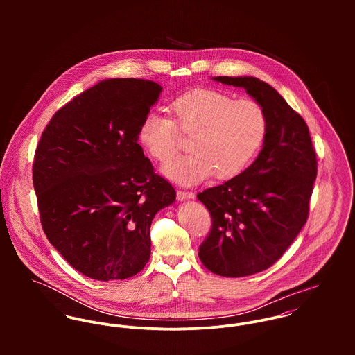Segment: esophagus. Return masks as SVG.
Listing matches in <instances>:
<instances>
[{
  "instance_id": "1",
  "label": "esophagus",
  "mask_w": 355,
  "mask_h": 355,
  "mask_svg": "<svg viewBox=\"0 0 355 355\" xmlns=\"http://www.w3.org/2000/svg\"><path fill=\"white\" fill-rule=\"evenodd\" d=\"M196 197V194L193 191H178L176 193V198L179 201H187V200H193Z\"/></svg>"
}]
</instances>
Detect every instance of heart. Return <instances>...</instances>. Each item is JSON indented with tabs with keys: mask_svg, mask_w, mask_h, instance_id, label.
I'll use <instances>...</instances> for the list:
<instances>
[{
	"mask_svg": "<svg viewBox=\"0 0 355 355\" xmlns=\"http://www.w3.org/2000/svg\"><path fill=\"white\" fill-rule=\"evenodd\" d=\"M176 121L150 112L139 127V142L158 162L169 161L179 149L180 131L193 134V152L164 166L180 183L196 184L211 173L230 179L245 171L262 148L268 116L261 103L238 100L213 89H196L172 102Z\"/></svg>",
	"mask_w": 355,
	"mask_h": 355,
	"instance_id": "heart-1",
	"label": "heart"
}]
</instances>
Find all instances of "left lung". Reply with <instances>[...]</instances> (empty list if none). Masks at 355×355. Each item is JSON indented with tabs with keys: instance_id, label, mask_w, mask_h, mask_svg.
<instances>
[{
	"instance_id": "left-lung-1",
	"label": "left lung",
	"mask_w": 355,
	"mask_h": 355,
	"mask_svg": "<svg viewBox=\"0 0 355 355\" xmlns=\"http://www.w3.org/2000/svg\"><path fill=\"white\" fill-rule=\"evenodd\" d=\"M242 87L262 105L268 134L253 164L197 198L211 216V231L200 246L210 272L243 277L272 266L307 220L317 159L304 119L268 83L253 76H216Z\"/></svg>"
}]
</instances>
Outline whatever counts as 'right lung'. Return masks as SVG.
I'll return each mask as SVG.
<instances>
[{"mask_svg": "<svg viewBox=\"0 0 355 355\" xmlns=\"http://www.w3.org/2000/svg\"><path fill=\"white\" fill-rule=\"evenodd\" d=\"M161 92L152 80H101L55 112L35 150L42 228L65 261L94 280L141 272L153 218L176 200L138 144Z\"/></svg>", "mask_w": 355, "mask_h": 355, "instance_id": "right-lung-1", "label": "right lung"}]
</instances>
